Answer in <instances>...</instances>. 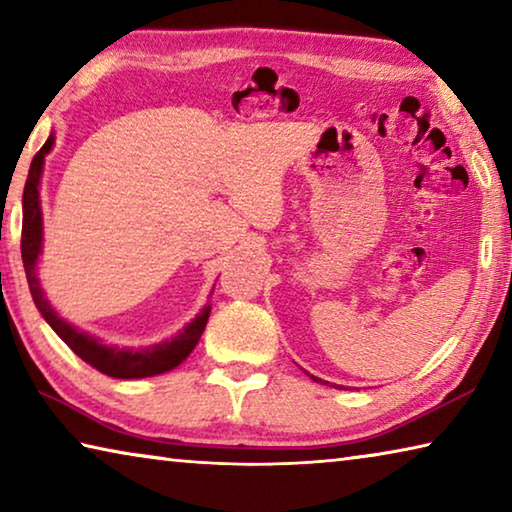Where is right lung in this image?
<instances>
[{
    "mask_svg": "<svg viewBox=\"0 0 512 512\" xmlns=\"http://www.w3.org/2000/svg\"><path fill=\"white\" fill-rule=\"evenodd\" d=\"M54 146V137H49L45 146L36 153V158L31 162L27 185H24V196H22V207H24V219H22V262L24 271H27L29 289L33 302H36L38 311L42 318L47 320L51 329L63 339L69 350H72L76 357H81L85 363H90L92 368L115 379H142V377H153L162 375V372H169L183 363L192 350L196 348L198 339H201L203 329L207 325V318H210V307L201 311L192 325L185 327V332L176 336L171 343L155 345V348L142 350V352H126V350H115L108 348V345H101L90 336L79 334L76 329L65 323L63 318L56 316V311L45 298V293L40 289V282L36 277V259L40 255V244H42V212H40V176H42V164H45V155Z\"/></svg>",
    "mask_w": 512,
    "mask_h": 512,
    "instance_id": "add662e5",
    "label": "right lung"
}]
</instances>
